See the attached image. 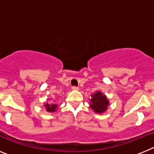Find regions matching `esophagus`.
I'll list each match as a JSON object with an SVG mask.
<instances>
[{"instance_id":"obj_1","label":"esophagus","mask_w":154,"mask_h":154,"mask_svg":"<svg viewBox=\"0 0 154 154\" xmlns=\"http://www.w3.org/2000/svg\"><path fill=\"white\" fill-rule=\"evenodd\" d=\"M72 89L74 90V91H77V90H79V88L77 87V86H73V87H72Z\"/></svg>"}]
</instances>
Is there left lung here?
Wrapping results in <instances>:
<instances>
[{
	"instance_id": "8db88e82",
	"label": "left lung",
	"mask_w": 154,
	"mask_h": 154,
	"mask_svg": "<svg viewBox=\"0 0 154 154\" xmlns=\"http://www.w3.org/2000/svg\"><path fill=\"white\" fill-rule=\"evenodd\" d=\"M91 97L92 99H91V103L90 106L95 112L101 113L106 110L109 102L105 95H103L100 91H97L94 95H91Z\"/></svg>"
}]
</instances>
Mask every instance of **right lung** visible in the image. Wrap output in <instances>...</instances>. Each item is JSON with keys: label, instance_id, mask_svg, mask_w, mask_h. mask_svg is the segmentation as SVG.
<instances>
[{"label": "right lung", "instance_id": "add662e5", "mask_svg": "<svg viewBox=\"0 0 154 154\" xmlns=\"http://www.w3.org/2000/svg\"><path fill=\"white\" fill-rule=\"evenodd\" d=\"M45 107H46V109H47L48 112H55V109H57L58 105L55 104V103H52V104H45Z\"/></svg>", "mask_w": 154, "mask_h": 154}]
</instances>
